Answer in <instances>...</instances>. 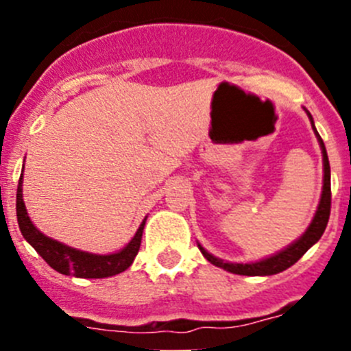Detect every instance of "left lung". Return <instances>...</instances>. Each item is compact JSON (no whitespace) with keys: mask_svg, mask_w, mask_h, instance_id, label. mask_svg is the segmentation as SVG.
Returning <instances> with one entry per match:
<instances>
[{"mask_svg":"<svg viewBox=\"0 0 351 351\" xmlns=\"http://www.w3.org/2000/svg\"><path fill=\"white\" fill-rule=\"evenodd\" d=\"M308 112V110H306ZM309 119H311L313 125V117L311 114L308 112ZM313 130H315L316 137H318V142H320L322 147V156H324V188H322V198L320 204H318V209L315 213V218H313L311 225L308 226V230L304 232L299 239H297L295 243L290 244L288 247H285L283 251L280 253H276V255L269 256L265 260H260V262H251V263H230L225 262L221 258H216L214 255L207 253L200 244V251H202V255L209 260L213 265L216 267H221L228 272H234V274H241V276H272L278 274V272L287 271L288 267H291L300 256L309 250L315 243L320 241V237L324 235L325 226L328 223V216H330V165H328V156L327 151H325V144L322 141V137L316 132L315 125H313Z\"/></svg>","mask_w":351,"mask_h":351,"instance_id":"1","label":"left lung"}]
</instances>
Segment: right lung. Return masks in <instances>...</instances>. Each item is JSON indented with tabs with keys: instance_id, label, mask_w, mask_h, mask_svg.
<instances>
[{
	"instance_id": "obj_1",
	"label": "right lung",
	"mask_w": 351,
	"mask_h": 351,
	"mask_svg": "<svg viewBox=\"0 0 351 351\" xmlns=\"http://www.w3.org/2000/svg\"><path fill=\"white\" fill-rule=\"evenodd\" d=\"M17 221L19 228L23 232L24 239L31 246L35 247L36 253L42 256L45 262L51 265L54 271L61 272L66 276H75V278H108V276H116L119 272L126 271L133 263L141 250L142 232H144L145 219L138 226L137 234L126 244L125 247L112 255H95L88 251H80L75 247H70L63 243H58L54 239L43 235L42 232L33 225V221L27 216L26 206L23 200V173L19 179L17 186Z\"/></svg>"
}]
</instances>
